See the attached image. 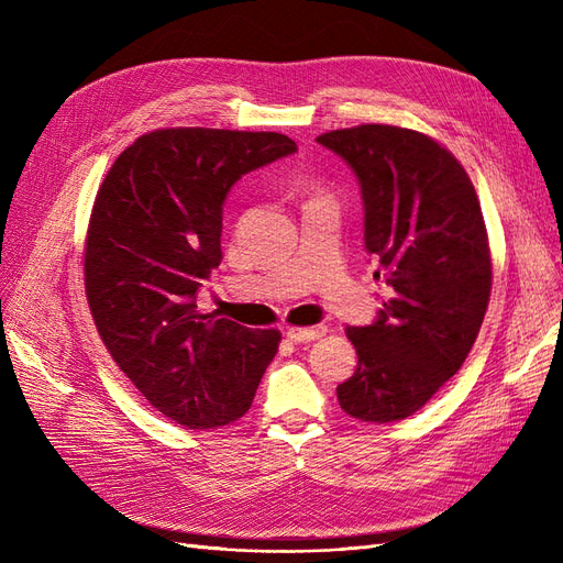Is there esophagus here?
Instances as JSON below:
<instances>
[{
	"label": "esophagus",
	"mask_w": 563,
	"mask_h": 563,
	"mask_svg": "<svg viewBox=\"0 0 563 563\" xmlns=\"http://www.w3.org/2000/svg\"><path fill=\"white\" fill-rule=\"evenodd\" d=\"M327 327H321V323H317V327H310V329H288L286 331V338L294 340V343H312V340H319L327 335Z\"/></svg>",
	"instance_id": "obj_1"
}]
</instances>
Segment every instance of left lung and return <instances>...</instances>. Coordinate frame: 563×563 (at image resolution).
Here are the masks:
<instances>
[{
	"label": "left lung",
	"instance_id": "8db88e82",
	"mask_svg": "<svg viewBox=\"0 0 563 563\" xmlns=\"http://www.w3.org/2000/svg\"><path fill=\"white\" fill-rule=\"evenodd\" d=\"M360 180L364 246L391 298L368 327H347L356 371L338 385L364 422L413 416L463 366L490 298L484 216L465 168L418 131L364 124L323 133Z\"/></svg>",
	"mask_w": 563,
	"mask_h": 563
}]
</instances>
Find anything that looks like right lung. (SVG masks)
I'll return each mask as SVG.
<instances>
[{
  "instance_id": "add662e5",
  "label": "right lung",
  "mask_w": 563,
  "mask_h": 563,
  "mask_svg": "<svg viewBox=\"0 0 563 563\" xmlns=\"http://www.w3.org/2000/svg\"><path fill=\"white\" fill-rule=\"evenodd\" d=\"M272 131L159 129L117 157L96 195L84 282L96 329L141 395L190 430L242 418L279 350L253 331L197 312L223 261V203L244 174L294 155Z\"/></svg>"
}]
</instances>
